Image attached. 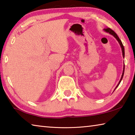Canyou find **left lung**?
Listing matches in <instances>:
<instances>
[{
  "label": "left lung",
  "mask_w": 135,
  "mask_h": 135,
  "mask_svg": "<svg viewBox=\"0 0 135 135\" xmlns=\"http://www.w3.org/2000/svg\"><path fill=\"white\" fill-rule=\"evenodd\" d=\"M104 30L106 32H109L110 34L113 35V36H114V37L115 38L117 39V41H118V42H119V44H120V46H121V47H122V53H123V57H124V46H123V44H122V41H121V40H120V38H119V37L117 36V35L116 34V33H115V32L114 31L112 30L111 29V28H105ZM124 68H123V74H122V75L121 79H120V81H119V84H117V85L116 86V87H115V89H116L117 87L119 85V84H120V82H121L122 79V78H123V75H124Z\"/></svg>",
  "instance_id": "left-lung-1"
}]
</instances>
